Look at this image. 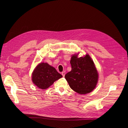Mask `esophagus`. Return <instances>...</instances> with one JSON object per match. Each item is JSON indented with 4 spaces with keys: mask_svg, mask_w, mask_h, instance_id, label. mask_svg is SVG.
Here are the masks:
<instances>
[{
    "mask_svg": "<svg viewBox=\"0 0 128 128\" xmlns=\"http://www.w3.org/2000/svg\"><path fill=\"white\" fill-rule=\"evenodd\" d=\"M65 72H62V75H63V77H64L65 76Z\"/></svg>",
    "mask_w": 128,
    "mask_h": 128,
    "instance_id": "1",
    "label": "esophagus"
}]
</instances>
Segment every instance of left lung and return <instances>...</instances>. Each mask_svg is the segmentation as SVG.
Listing matches in <instances>:
<instances>
[{"label":"left lung","mask_w":128,"mask_h":128,"mask_svg":"<svg viewBox=\"0 0 128 128\" xmlns=\"http://www.w3.org/2000/svg\"><path fill=\"white\" fill-rule=\"evenodd\" d=\"M78 55L77 54L72 56L70 61L72 70L66 74L65 78L72 90L80 94H85L94 89L98 75L89 54L80 58Z\"/></svg>","instance_id":"obj_1"}]
</instances>
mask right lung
<instances>
[{
	"mask_svg": "<svg viewBox=\"0 0 128 128\" xmlns=\"http://www.w3.org/2000/svg\"><path fill=\"white\" fill-rule=\"evenodd\" d=\"M62 77L56 68L47 63L39 64L32 73V81L38 88L45 90Z\"/></svg>",
	"mask_w": 128,
	"mask_h": 128,
	"instance_id": "obj_1",
	"label": "right lung"
}]
</instances>
